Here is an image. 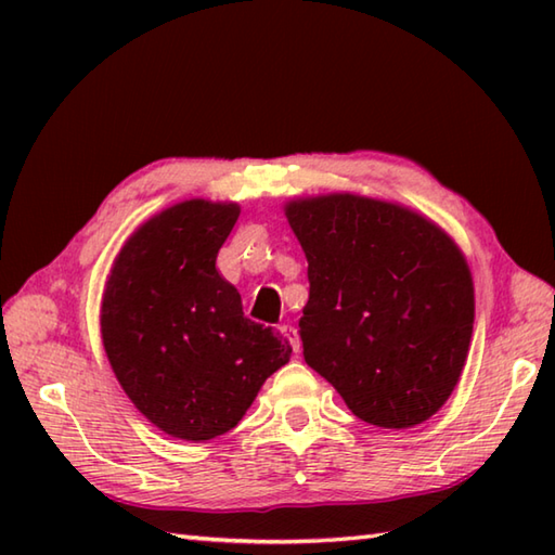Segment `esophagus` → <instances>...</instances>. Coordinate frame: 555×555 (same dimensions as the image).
<instances>
[{"mask_svg":"<svg viewBox=\"0 0 555 555\" xmlns=\"http://www.w3.org/2000/svg\"><path fill=\"white\" fill-rule=\"evenodd\" d=\"M281 334H284L288 338V344L293 346V350L300 352V336H298V328L291 326V324H284L281 326Z\"/></svg>","mask_w":555,"mask_h":555,"instance_id":"esophagus-1","label":"esophagus"}]
</instances>
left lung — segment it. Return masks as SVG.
I'll use <instances>...</instances> for the list:
<instances>
[{"instance_id": "left-lung-1", "label": "left lung", "mask_w": 555, "mask_h": 555, "mask_svg": "<svg viewBox=\"0 0 555 555\" xmlns=\"http://www.w3.org/2000/svg\"><path fill=\"white\" fill-rule=\"evenodd\" d=\"M284 211L308 257L305 362L362 422L408 429L436 415L473 338L463 250L431 219L386 199L328 193Z\"/></svg>"}]
</instances>
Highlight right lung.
<instances>
[{
	"label": "right lung",
	"instance_id": "obj_1",
	"mask_svg": "<svg viewBox=\"0 0 555 555\" xmlns=\"http://www.w3.org/2000/svg\"><path fill=\"white\" fill-rule=\"evenodd\" d=\"M241 207L183 199L131 233L104 286L100 328L133 405L164 434L209 441L243 420L291 344L243 314L217 253Z\"/></svg>",
	"mask_w": 555,
	"mask_h": 555
}]
</instances>
